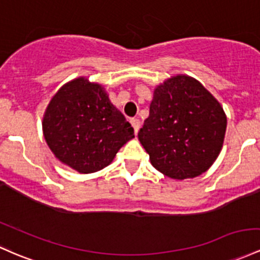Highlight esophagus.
I'll use <instances>...</instances> for the list:
<instances>
[{"label":"esophagus","instance_id":"1","mask_svg":"<svg viewBox=\"0 0 260 260\" xmlns=\"http://www.w3.org/2000/svg\"><path fill=\"white\" fill-rule=\"evenodd\" d=\"M131 124H132L133 129H135V133L137 135L139 131V125H141V122H139L138 118H132L131 119Z\"/></svg>","mask_w":260,"mask_h":260}]
</instances>
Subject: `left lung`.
I'll return each mask as SVG.
<instances>
[{
  "label": "left lung",
  "instance_id": "obj_1",
  "mask_svg": "<svg viewBox=\"0 0 260 260\" xmlns=\"http://www.w3.org/2000/svg\"><path fill=\"white\" fill-rule=\"evenodd\" d=\"M226 127L217 100L198 80L176 75L154 90L138 139L156 170L184 180L201 175L217 159Z\"/></svg>",
  "mask_w": 260,
  "mask_h": 260
}]
</instances>
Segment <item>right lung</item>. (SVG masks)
<instances>
[{
    "mask_svg": "<svg viewBox=\"0 0 260 260\" xmlns=\"http://www.w3.org/2000/svg\"><path fill=\"white\" fill-rule=\"evenodd\" d=\"M43 135L59 160L90 174L110 165L122 145L135 138V131L101 85L78 78L50 100Z\"/></svg>",
    "mask_w": 260,
    "mask_h": 260,
    "instance_id": "right-lung-1",
    "label": "right lung"
}]
</instances>
